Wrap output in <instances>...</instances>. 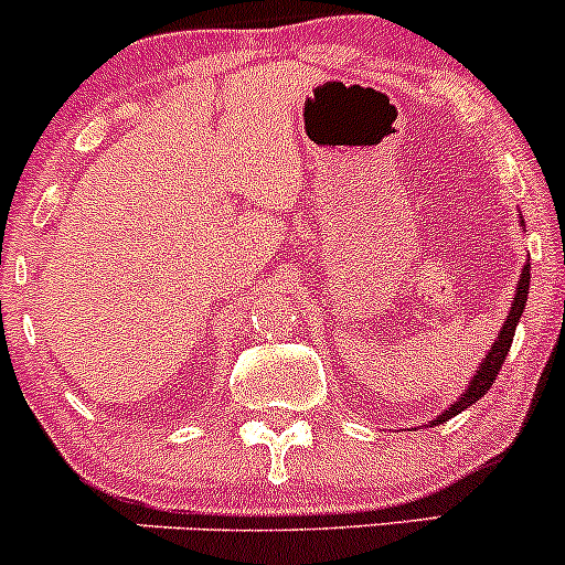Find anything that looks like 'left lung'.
Masks as SVG:
<instances>
[{
  "mask_svg": "<svg viewBox=\"0 0 565 565\" xmlns=\"http://www.w3.org/2000/svg\"><path fill=\"white\" fill-rule=\"evenodd\" d=\"M520 226H522V230H525V221H522V215H520ZM527 289H530V256H527L525 267H522V273H520V281H516L514 303H511L509 317H505V322H503V328H500V333H498V339H494V344L489 347L487 358H483V361L478 363V369H476V372H472L470 383H467V388L461 391V396L457 398V402H454L448 409H443V413L437 415L435 420H429V426L446 424L448 418H454V415H459L461 409L472 407V404H476L478 398L487 396V391L492 388V383H494V380H498L500 366H503L505 355H509V350H511V341H514L516 324H520L522 311H525V303H527Z\"/></svg>",
  "mask_w": 565,
  "mask_h": 565,
  "instance_id": "1",
  "label": "left lung"
}]
</instances>
